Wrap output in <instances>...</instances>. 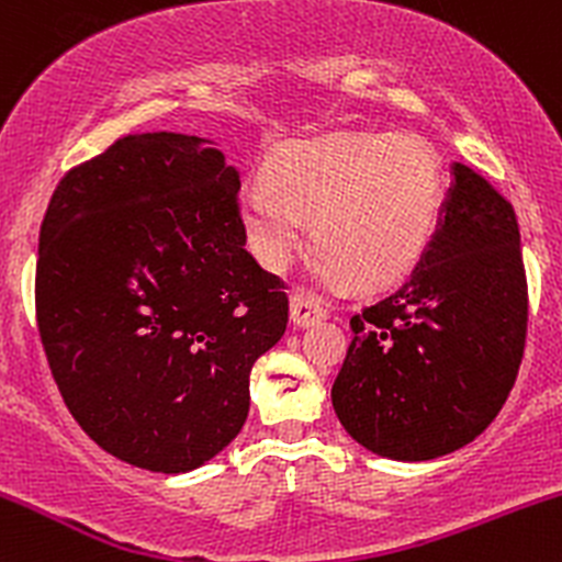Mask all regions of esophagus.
Returning <instances> with one entry per match:
<instances>
[{"instance_id":"esophagus-1","label":"esophagus","mask_w":562,"mask_h":562,"mask_svg":"<svg viewBox=\"0 0 562 562\" xmlns=\"http://www.w3.org/2000/svg\"><path fill=\"white\" fill-rule=\"evenodd\" d=\"M325 306H322L319 299L306 293H293L290 295V319H293L295 327H308L317 325V322L325 319Z\"/></svg>"}]
</instances>
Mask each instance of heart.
<instances>
[{
    "label": "heart",
    "instance_id": "obj_1",
    "mask_svg": "<svg viewBox=\"0 0 562 562\" xmlns=\"http://www.w3.org/2000/svg\"><path fill=\"white\" fill-rule=\"evenodd\" d=\"M267 179L245 184L240 211L263 267L285 269L306 240L312 216L322 245L317 272L333 285H385L409 272L428 248L441 211V169L412 137L330 134L290 142L267 164Z\"/></svg>",
    "mask_w": 562,
    "mask_h": 562
}]
</instances>
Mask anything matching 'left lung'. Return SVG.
Returning a JSON list of instances; mask_svg holds the SVG:
<instances>
[{"instance_id":"8db88e82","label":"left lung","mask_w":562,"mask_h":562,"mask_svg":"<svg viewBox=\"0 0 562 562\" xmlns=\"http://www.w3.org/2000/svg\"><path fill=\"white\" fill-rule=\"evenodd\" d=\"M434 240L398 288L351 317L333 406L362 447L436 460L481 436L518 378L528 282L513 205L454 164Z\"/></svg>"}]
</instances>
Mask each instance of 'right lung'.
I'll list each match as a JSON object with an SVG mask.
<instances>
[{
	"instance_id": "obj_1",
	"label": "right lung",
	"mask_w": 562,
	"mask_h": 562,
	"mask_svg": "<svg viewBox=\"0 0 562 562\" xmlns=\"http://www.w3.org/2000/svg\"><path fill=\"white\" fill-rule=\"evenodd\" d=\"M222 150L128 134L60 179L38 232L36 325L97 447L184 473L240 434L250 370L288 327L280 277L245 250Z\"/></svg>"
}]
</instances>
